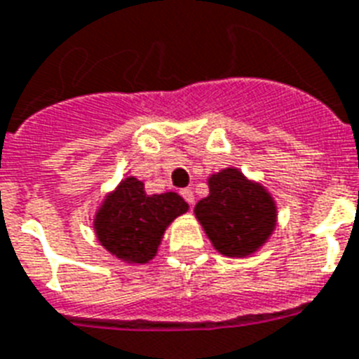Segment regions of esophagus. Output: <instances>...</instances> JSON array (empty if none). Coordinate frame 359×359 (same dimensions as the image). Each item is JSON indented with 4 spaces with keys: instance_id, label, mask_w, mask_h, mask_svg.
Returning <instances> with one entry per match:
<instances>
[{
    "instance_id": "1",
    "label": "esophagus",
    "mask_w": 359,
    "mask_h": 359,
    "mask_svg": "<svg viewBox=\"0 0 359 359\" xmlns=\"http://www.w3.org/2000/svg\"><path fill=\"white\" fill-rule=\"evenodd\" d=\"M180 195L184 197V201H186V203H188L189 206L195 205V194H194V191H191V189L184 188V189H182V191H180Z\"/></svg>"
}]
</instances>
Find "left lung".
Returning <instances> with one entry per match:
<instances>
[{"label": "left lung", "mask_w": 359, "mask_h": 359, "mask_svg": "<svg viewBox=\"0 0 359 359\" xmlns=\"http://www.w3.org/2000/svg\"><path fill=\"white\" fill-rule=\"evenodd\" d=\"M208 188V197L194 212L214 249L230 258L256 252L276 226V205L269 191L236 168L210 175Z\"/></svg>", "instance_id": "left-lung-1"}]
</instances>
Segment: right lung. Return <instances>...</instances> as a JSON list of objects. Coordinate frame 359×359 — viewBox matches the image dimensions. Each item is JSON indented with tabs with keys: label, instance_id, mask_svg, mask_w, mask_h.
Returning a JSON list of instances; mask_svg holds the SVG:
<instances>
[{
	"label": "right lung",
	"instance_id": "1",
	"mask_svg": "<svg viewBox=\"0 0 359 359\" xmlns=\"http://www.w3.org/2000/svg\"><path fill=\"white\" fill-rule=\"evenodd\" d=\"M188 212V203L175 191L145 194L144 182L127 177L110 191L94 217L99 243L127 264H147L158 250L165 229Z\"/></svg>",
	"mask_w": 359,
	"mask_h": 359
}]
</instances>
